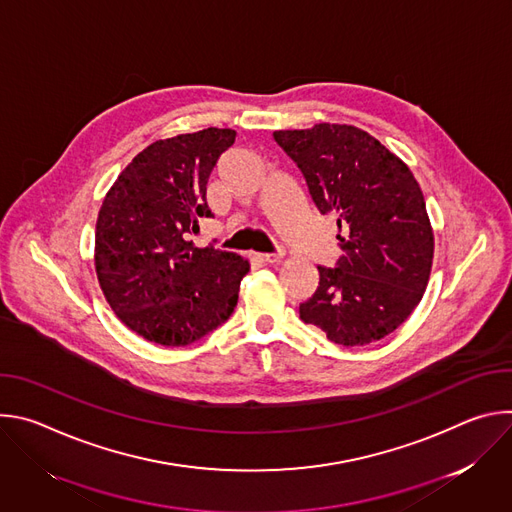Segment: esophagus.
<instances>
[{"label":"esophagus","instance_id":"34e87169","mask_svg":"<svg viewBox=\"0 0 512 512\" xmlns=\"http://www.w3.org/2000/svg\"><path fill=\"white\" fill-rule=\"evenodd\" d=\"M253 259H257L259 263H277L283 259V249H279L277 253H255Z\"/></svg>","mask_w":512,"mask_h":512}]
</instances>
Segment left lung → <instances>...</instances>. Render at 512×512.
<instances>
[{
  "mask_svg": "<svg viewBox=\"0 0 512 512\" xmlns=\"http://www.w3.org/2000/svg\"><path fill=\"white\" fill-rule=\"evenodd\" d=\"M296 162L322 214H336L344 255L318 267L314 296L300 318L342 346H362L397 330L421 302L433 261V231L411 170L354 125L318 123L273 131Z\"/></svg>",
  "mask_w": 512,
  "mask_h": 512,
  "instance_id": "obj_1",
  "label": "left lung"
}]
</instances>
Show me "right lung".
<instances>
[{"label":"right lung","mask_w":512,"mask_h":512,"mask_svg":"<svg viewBox=\"0 0 512 512\" xmlns=\"http://www.w3.org/2000/svg\"><path fill=\"white\" fill-rule=\"evenodd\" d=\"M235 129L208 127L160 139L139 152L107 192L97 218L95 269L117 318L162 346H188L233 314L249 261L190 235L206 184Z\"/></svg>","instance_id":"obj_1"}]
</instances>
